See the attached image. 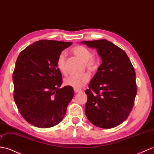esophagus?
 Instances as JSON below:
<instances>
[{
  "mask_svg": "<svg viewBox=\"0 0 154 154\" xmlns=\"http://www.w3.org/2000/svg\"><path fill=\"white\" fill-rule=\"evenodd\" d=\"M74 91H75V92L77 93V92H82V90L81 89H79V88H74Z\"/></svg>",
  "mask_w": 154,
  "mask_h": 154,
  "instance_id": "1",
  "label": "esophagus"
}]
</instances>
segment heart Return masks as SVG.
I'll use <instances>...</instances> for the list:
<instances>
[{
	"label": "heart",
	"mask_w": 154,
	"mask_h": 154,
	"mask_svg": "<svg viewBox=\"0 0 154 154\" xmlns=\"http://www.w3.org/2000/svg\"><path fill=\"white\" fill-rule=\"evenodd\" d=\"M73 53L77 57L79 58L82 61L86 62V66L90 69H94L97 66V63L95 60L92 58L93 54L88 48L81 45H78L74 47ZM65 56L64 52H62L59 54L57 65V68L60 72L63 73H66L65 68ZM90 79V75L88 72H85L81 74H73L69 77L66 78L64 80V85L66 86H72L74 88H80L84 86L89 81Z\"/></svg>",
	"instance_id": "b5f03b06"
}]
</instances>
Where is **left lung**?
Segmentation results:
<instances>
[{
  "mask_svg": "<svg viewBox=\"0 0 154 154\" xmlns=\"http://www.w3.org/2000/svg\"><path fill=\"white\" fill-rule=\"evenodd\" d=\"M81 43L96 49L102 60L85 91L86 116L97 127L115 128L127 119L133 107L137 92L135 69L125 51L111 42Z\"/></svg>",
  "mask_w": 154,
  "mask_h": 154,
  "instance_id": "obj_1",
  "label": "left lung"
}]
</instances>
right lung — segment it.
Wrapping results in <instances>:
<instances>
[{
	"label": "right lung",
	"instance_id": "obj_1",
	"mask_svg": "<svg viewBox=\"0 0 154 154\" xmlns=\"http://www.w3.org/2000/svg\"><path fill=\"white\" fill-rule=\"evenodd\" d=\"M72 42L39 40L22 51L13 73L14 101L23 118L36 127L48 128L63 120L74 96L71 86L60 88L59 54Z\"/></svg>",
	"mask_w": 154,
	"mask_h": 154
}]
</instances>
